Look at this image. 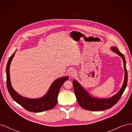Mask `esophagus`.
<instances>
[{
    "label": "esophagus",
    "instance_id": "34e87169",
    "mask_svg": "<svg viewBox=\"0 0 132 132\" xmlns=\"http://www.w3.org/2000/svg\"><path fill=\"white\" fill-rule=\"evenodd\" d=\"M68 75L70 77H73L76 74V71L73 69H69L68 71Z\"/></svg>",
    "mask_w": 132,
    "mask_h": 132
}]
</instances>
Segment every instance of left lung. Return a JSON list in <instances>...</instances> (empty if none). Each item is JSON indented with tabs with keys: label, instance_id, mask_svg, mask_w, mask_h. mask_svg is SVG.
I'll use <instances>...</instances> for the list:
<instances>
[{
	"label": "left lung",
	"instance_id": "obj_1",
	"mask_svg": "<svg viewBox=\"0 0 132 132\" xmlns=\"http://www.w3.org/2000/svg\"><path fill=\"white\" fill-rule=\"evenodd\" d=\"M112 50L113 51V52L117 53L119 56H121L123 61L125 75L122 87L120 90L112 97L108 98H98L92 97L77 80H74L73 84L75 96L77 98L78 104L84 109L96 111H103L110 109L115 104H116V103L120 99L125 90L128 81V73L126 66V59L124 55L119 52L117 47H112Z\"/></svg>",
	"mask_w": 132,
	"mask_h": 132
}]
</instances>
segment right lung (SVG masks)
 I'll use <instances>...</instances> for the list:
<instances>
[{
  "instance_id": "right-lung-1",
  "label": "right lung",
  "mask_w": 132,
  "mask_h": 132,
  "mask_svg": "<svg viewBox=\"0 0 132 132\" xmlns=\"http://www.w3.org/2000/svg\"><path fill=\"white\" fill-rule=\"evenodd\" d=\"M16 51L11 55L7 62L6 73V86L9 93L15 101L26 110L34 112H41L52 109L58 101V95L60 88L63 83L69 79L68 77H64L57 79L52 84L50 89L43 97L38 98H29L21 96L16 92L11 85L10 77V65Z\"/></svg>"
}]
</instances>
